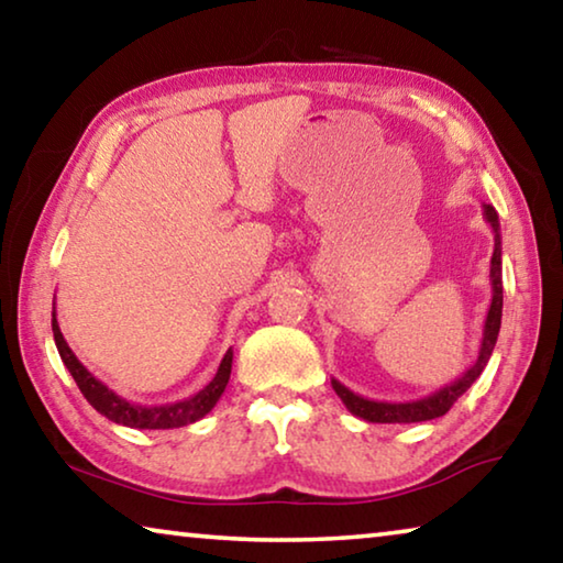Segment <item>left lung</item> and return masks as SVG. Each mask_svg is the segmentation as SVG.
<instances>
[{
  "instance_id": "8db88e82",
  "label": "left lung",
  "mask_w": 563,
  "mask_h": 563,
  "mask_svg": "<svg viewBox=\"0 0 563 563\" xmlns=\"http://www.w3.org/2000/svg\"><path fill=\"white\" fill-rule=\"evenodd\" d=\"M484 218L494 231V253H492V305L487 310V320H484L482 330V345L479 355L472 362L464 373L454 379V383L444 385L437 393L409 399V402H377V399H367L362 395H355L338 379H332V389L338 397L345 402L352 415L365 419V422H379V424H412V422H427V419H437L450 412V407L460 399L466 389L474 385V379L482 375V369L487 367L492 357V350L497 345V335L501 328V302H504V288H501V233H499V216L492 206L484 203Z\"/></svg>"
}]
</instances>
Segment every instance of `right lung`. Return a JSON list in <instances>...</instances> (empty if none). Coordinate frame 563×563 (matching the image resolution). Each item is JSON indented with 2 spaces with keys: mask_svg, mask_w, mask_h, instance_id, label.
<instances>
[{
  "mask_svg": "<svg viewBox=\"0 0 563 563\" xmlns=\"http://www.w3.org/2000/svg\"><path fill=\"white\" fill-rule=\"evenodd\" d=\"M52 332H54V342L62 355V362L71 373L74 383L79 385L81 395L89 399V405L103 417H109L111 422L131 427V430H174V427H186V424L198 422V419L206 417L216 407L218 399H221V395L225 393L228 379H231L233 350H228L216 377L201 389V393L170 405H154V407L133 405L129 399H123L121 395L113 393V389H109L101 379L93 377L89 369L81 365L79 357L74 355V350L66 345V340L59 330V322H56V310L52 312Z\"/></svg>",
  "mask_w": 563,
  "mask_h": 563,
  "instance_id": "1",
  "label": "right lung"
}]
</instances>
